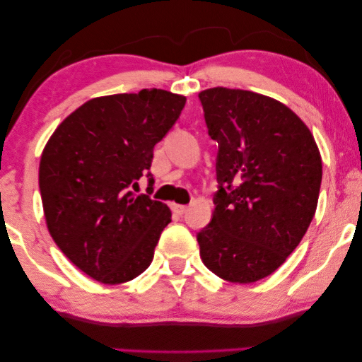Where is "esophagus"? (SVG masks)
Listing matches in <instances>:
<instances>
[{"label":"esophagus","mask_w":362,"mask_h":362,"mask_svg":"<svg viewBox=\"0 0 362 362\" xmlns=\"http://www.w3.org/2000/svg\"><path fill=\"white\" fill-rule=\"evenodd\" d=\"M173 211L177 213V215H185V213H187V206L186 205H173Z\"/></svg>","instance_id":"34e87169"}]
</instances>
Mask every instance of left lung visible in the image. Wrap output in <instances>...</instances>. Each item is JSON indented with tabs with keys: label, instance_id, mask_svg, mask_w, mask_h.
I'll return each instance as SVG.
<instances>
[{
	"label": "left lung",
	"instance_id": "obj_1",
	"mask_svg": "<svg viewBox=\"0 0 362 362\" xmlns=\"http://www.w3.org/2000/svg\"><path fill=\"white\" fill-rule=\"evenodd\" d=\"M218 142L210 224L197 234L211 272L237 284L257 282L286 262L316 213L322 160L303 120L263 94L210 88L199 94Z\"/></svg>",
	"mask_w": 362,
	"mask_h": 362
}]
</instances>
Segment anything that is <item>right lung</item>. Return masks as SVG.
Here are the masks:
<instances>
[{"label": "right lung", "instance_id": "add662e5", "mask_svg": "<svg viewBox=\"0 0 362 362\" xmlns=\"http://www.w3.org/2000/svg\"><path fill=\"white\" fill-rule=\"evenodd\" d=\"M185 104L181 94L157 88L94 98L46 142L38 181L47 230L65 257L98 282H128L152 263L171 211L132 187L151 168L153 146Z\"/></svg>", "mask_w": 362, "mask_h": 362}]
</instances>
